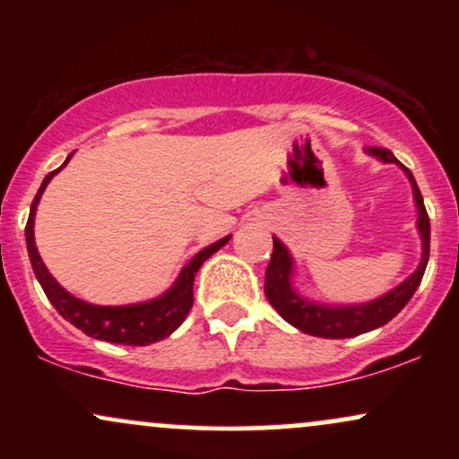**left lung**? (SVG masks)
<instances>
[{"label":"left lung","instance_id":"obj_1","mask_svg":"<svg viewBox=\"0 0 459 459\" xmlns=\"http://www.w3.org/2000/svg\"><path fill=\"white\" fill-rule=\"evenodd\" d=\"M368 155L377 157L384 163H397L408 177L412 186V196L416 204V230L420 237V261L419 267L386 291L384 296L362 304H321L317 299L304 298L302 293L293 287V276H296V261H293L289 247L282 244L278 237H273V252L272 261L265 272V296L270 304L278 310V315L291 324L293 328L307 332L310 336H321V339H350V336L365 334L376 328H382L393 317L402 313V308L410 302L414 291L423 281L425 267L429 261V218L425 212L423 196L416 186L412 172L403 166L391 151L386 149H367Z\"/></svg>","mask_w":459,"mask_h":459}]
</instances>
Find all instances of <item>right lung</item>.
<instances>
[{
  "label": "right lung",
  "instance_id": "add662e5",
  "mask_svg": "<svg viewBox=\"0 0 459 459\" xmlns=\"http://www.w3.org/2000/svg\"><path fill=\"white\" fill-rule=\"evenodd\" d=\"M71 157L73 152L66 157V161L62 163L57 170L49 172V175L45 177L43 186H40L34 203H31L28 226H25V241H28L31 270H34L45 296L49 298V302L54 304L57 313H60L66 321H71L75 328L86 332L88 336H92V339L108 341V343L118 345L157 343V341L170 336L172 332L186 321L189 308H192L194 304V278H196L200 265H203L213 252H218L220 247L229 244L230 235L222 237L220 241L203 247L198 255H194L192 261H189L181 270V273H178L175 284H172L166 293H161V296L138 304H123V307H99V304L83 302V299L68 293L66 289L51 276L43 259H40L39 247H36L34 241V215L36 207H39L40 203V196H43L47 183L66 166Z\"/></svg>",
  "mask_w": 459,
  "mask_h": 459
}]
</instances>
